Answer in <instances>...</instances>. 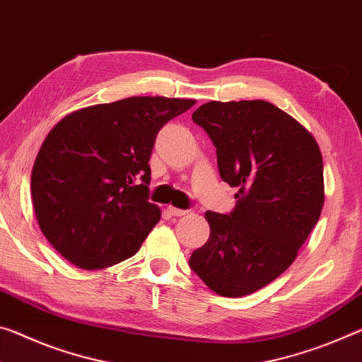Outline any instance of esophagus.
I'll return each instance as SVG.
<instances>
[{
	"instance_id": "obj_1",
	"label": "esophagus",
	"mask_w": 362,
	"mask_h": 362,
	"mask_svg": "<svg viewBox=\"0 0 362 362\" xmlns=\"http://www.w3.org/2000/svg\"><path fill=\"white\" fill-rule=\"evenodd\" d=\"M168 212H169L170 216H177V217L188 214V211H185V209H179V208H175V206H168Z\"/></svg>"
}]
</instances>
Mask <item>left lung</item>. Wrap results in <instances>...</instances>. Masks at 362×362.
<instances>
[{
	"label": "left lung",
	"mask_w": 362,
	"mask_h": 362,
	"mask_svg": "<svg viewBox=\"0 0 362 362\" xmlns=\"http://www.w3.org/2000/svg\"><path fill=\"white\" fill-rule=\"evenodd\" d=\"M216 146L230 214L206 211L211 233L190 267L214 293H255L284 274L319 221L324 163L313 134L272 103L209 101L193 112Z\"/></svg>",
	"instance_id": "left-lung-1"
}]
</instances>
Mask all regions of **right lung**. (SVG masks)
Segmentation results:
<instances>
[{
	"instance_id": "right-lung-1",
	"label": "right lung",
	"mask_w": 362,
	"mask_h": 362,
	"mask_svg": "<svg viewBox=\"0 0 362 362\" xmlns=\"http://www.w3.org/2000/svg\"><path fill=\"white\" fill-rule=\"evenodd\" d=\"M194 100L132 96L67 114L32 169V203L53 248L85 271L134 256L160 219L148 202L158 132Z\"/></svg>"
}]
</instances>
